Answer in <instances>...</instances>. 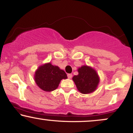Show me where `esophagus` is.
<instances>
[{
	"label": "esophagus",
	"instance_id": "obj_1",
	"mask_svg": "<svg viewBox=\"0 0 133 133\" xmlns=\"http://www.w3.org/2000/svg\"><path fill=\"white\" fill-rule=\"evenodd\" d=\"M68 78L71 79L72 77V74H68Z\"/></svg>",
	"mask_w": 133,
	"mask_h": 133
}]
</instances>
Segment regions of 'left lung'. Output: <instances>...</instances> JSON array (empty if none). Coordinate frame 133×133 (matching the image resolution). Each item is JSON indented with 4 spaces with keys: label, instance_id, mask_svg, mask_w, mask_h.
Wrapping results in <instances>:
<instances>
[{
    "label": "left lung",
    "instance_id": "left-lung-1",
    "mask_svg": "<svg viewBox=\"0 0 133 133\" xmlns=\"http://www.w3.org/2000/svg\"><path fill=\"white\" fill-rule=\"evenodd\" d=\"M79 74L72 77L77 89L82 94H89L96 89L99 82V77L91 67L82 65L78 69Z\"/></svg>",
    "mask_w": 133,
    "mask_h": 133
}]
</instances>
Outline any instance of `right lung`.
<instances>
[{"label":"right lung","instance_id":"add662e5","mask_svg":"<svg viewBox=\"0 0 133 133\" xmlns=\"http://www.w3.org/2000/svg\"><path fill=\"white\" fill-rule=\"evenodd\" d=\"M66 73L51 62L41 65L36 70L34 75L36 83L41 89L51 92L56 89L61 81L67 79Z\"/></svg>","mask_w":133,"mask_h":133}]
</instances>
